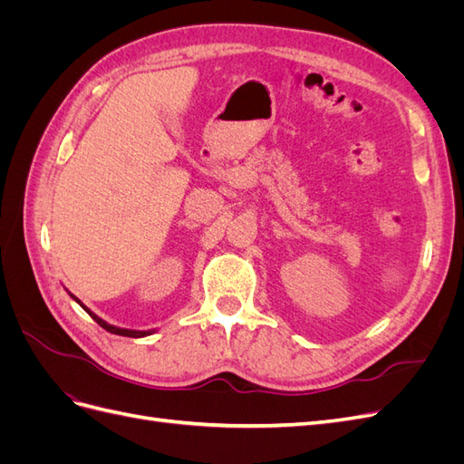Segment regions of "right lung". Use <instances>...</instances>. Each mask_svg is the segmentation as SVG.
<instances>
[{
    "label": "right lung",
    "mask_w": 464,
    "mask_h": 464,
    "mask_svg": "<svg viewBox=\"0 0 464 464\" xmlns=\"http://www.w3.org/2000/svg\"><path fill=\"white\" fill-rule=\"evenodd\" d=\"M69 296H72L81 307H82V310H85L96 323H98V325H101L102 329H106L108 333H111V334H120V336H131V339H141V336H147V334H152L154 333V329H149V331H137V329H121V327H116V325H110V323H106L102 317H98L94 312H91L89 310V307L85 305V304H82L77 296H73V294L72 292H69Z\"/></svg>",
    "instance_id": "right-lung-1"
}]
</instances>
